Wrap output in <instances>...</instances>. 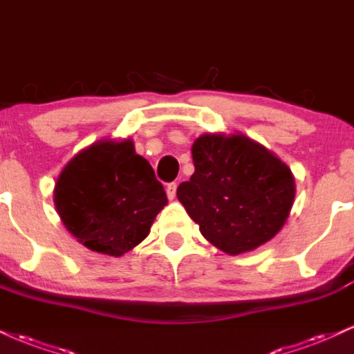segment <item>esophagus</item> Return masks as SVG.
<instances>
[{
	"label": "esophagus",
	"mask_w": 354,
	"mask_h": 354,
	"mask_svg": "<svg viewBox=\"0 0 354 354\" xmlns=\"http://www.w3.org/2000/svg\"><path fill=\"white\" fill-rule=\"evenodd\" d=\"M165 192H167V197L170 198V201H174V198H176V194H177L176 182H170V184H167V187H165Z\"/></svg>",
	"instance_id": "34e87169"
}]
</instances>
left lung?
<instances>
[{"mask_svg":"<svg viewBox=\"0 0 354 354\" xmlns=\"http://www.w3.org/2000/svg\"><path fill=\"white\" fill-rule=\"evenodd\" d=\"M195 172L177 198L202 235L228 255L255 250L285 225L295 198L292 170L242 134H203L192 145Z\"/></svg>","mask_w":354,"mask_h":354,"instance_id":"8db88e82","label":"left lung"}]
</instances>
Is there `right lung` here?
Segmentation results:
<instances>
[{"label":"right lung","instance_id":"add662e5","mask_svg":"<svg viewBox=\"0 0 354 354\" xmlns=\"http://www.w3.org/2000/svg\"><path fill=\"white\" fill-rule=\"evenodd\" d=\"M54 205L77 242L120 257L149 235L167 195L131 139L99 140L62 169Z\"/></svg>","mask_w":354,"mask_h":354}]
</instances>
